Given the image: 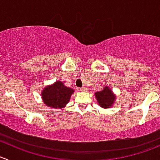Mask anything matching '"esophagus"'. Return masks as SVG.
Masks as SVG:
<instances>
[{
  "label": "esophagus",
  "instance_id": "34e87169",
  "mask_svg": "<svg viewBox=\"0 0 160 160\" xmlns=\"http://www.w3.org/2000/svg\"><path fill=\"white\" fill-rule=\"evenodd\" d=\"M80 91H81V92H87L88 88L86 87H83V88H80Z\"/></svg>",
  "mask_w": 160,
  "mask_h": 160
}]
</instances>
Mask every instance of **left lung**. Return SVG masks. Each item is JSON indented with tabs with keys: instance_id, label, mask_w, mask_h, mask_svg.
Instances as JSON below:
<instances>
[{
	"instance_id": "left-lung-1",
	"label": "left lung",
	"mask_w": 160,
	"mask_h": 160,
	"mask_svg": "<svg viewBox=\"0 0 160 160\" xmlns=\"http://www.w3.org/2000/svg\"><path fill=\"white\" fill-rule=\"evenodd\" d=\"M95 96L98 105L103 109L110 108L116 100V95L108 86L104 87L100 92H95Z\"/></svg>"
}]
</instances>
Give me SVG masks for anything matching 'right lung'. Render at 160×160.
Listing matches in <instances>:
<instances>
[{"instance_id":"obj_1","label":"right lung","mask_w":160,"mask_h":160,"mask_svg":"<svg viewBox=\"0 0 160 160\" xmlns=\"http://www.w3.org/2000/svg\"><path fill=\"white\" fill-rule=\"evenodd\" d=\"M74 89L64 84L61 80H57L53 84L45 87L42 91V99L48 107L62 109L69 102Z\"/></svg>"}]
</instances>
